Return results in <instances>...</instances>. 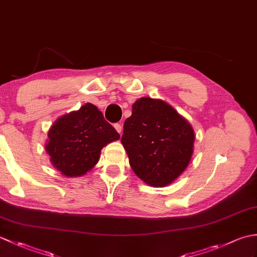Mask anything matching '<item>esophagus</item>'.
Listing matches in <instances>:
<instances>
[{"mask_svg":"<svg viewBox=\"0 0 257 257\" xmlns=\"http://www.w3.org/2000/svg\"><path fill=\"white\" fill-rule=\"evenodd\" d=\"M113 127H114V129H116L120 135H121V132H122V125L121 124H120V123H114Z\"/></svg>","mask_w":257,"mask_h":257,"instance_id":"1","label":"esophagus"}]
</instances>
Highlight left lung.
I'll return each instance as SVG.
<instances>
[{
    "label": "left lung",
    "mask_w": 257,
    "mask_h": 257,
    "mask_svg": "<svg viewBox=\"0 0 257 257\" xmlns=\"http://www.w3.org/2000/svg\"><path fill=\"white\" fill-rule=\"evenodd\" d=\"M194 132L167 102L144 97L123 123L121 144L134 172L152 187L170 184L188 167Z\"/></svg>",
    "instance_id": "obj_1"
}]
</instances>
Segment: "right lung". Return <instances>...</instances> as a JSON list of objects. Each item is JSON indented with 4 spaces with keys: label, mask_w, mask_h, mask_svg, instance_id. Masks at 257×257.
<instances>
[{
    "label": "right lung",
    "mask_w": 257,
    "mask_h": 257,
    "mask_svg": "<svg viewBox=\"0 0 257 257\" xmlns=\"http://www.w3.org/2000/svg\"><path fill=\"white\" fill-rule=\"evenodd\" d=\"M119 138L98 108L86 103L54 122L45 148L58 171L66 177H78L95 167L103 147Z\"/></svg>",
    "instance_id": "1"
}]
</instances>
